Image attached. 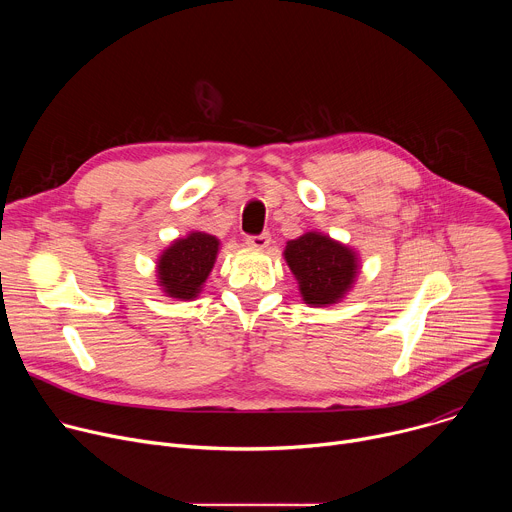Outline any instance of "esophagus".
Returning a JSON list of instances; mask_svg holds the SVG:
<instances>
[{"mask_svg":"<svg viewBox=\"0 0 512 512\" xmlns=\"http://www.w3.org/2000/svg\"><path fill=\"white\" fill-rule=\"evenodd\" d=\"M269 243H271V235L269 233L247 237V247H251V249H267Z\"/></svg>","mask_w":512,"mask_h":512,"instance_id":"esophagus-1","label":"esophagus"}]
</instances>
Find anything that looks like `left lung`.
I'll return each instance as SVG.
<instances>
[{
  "label": "left lung",
  "instance_id": "left-lung-1",
  "mask_svg": "<svg viewBox=\"0 0 512 512\" xmlns=\"http://www.w3.org/2000/svg\"><path fill=\"white\" fill-rule=\"evenodd\" d=\"M283 257L300 283L302 300L314 308L340 302L360 267L354 249L316 231L287 241Z\"/></svg>",
  "mask_w": 512,
  "mask_h": 512
}]
</instances>
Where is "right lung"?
Masks as SVG:
<instances>
[{
    "mask_svg": "<svg viewBox=\"0 0 512 512\" xmlns=\"http://www.w3.org/2000/svg\"><path fill=\"white\" fill-rule=\"evenodd\" d=\"M221 241L216 237L192 231L184 239H176L158 259V285L168 298L190 302L198 298L208 273L214 267Z\"/></svg>",
    "mask_w": 512,
    "mask_h": 512,
    "instance_id": "obj_1",
    "label": "right lung"
}]
</instances>
